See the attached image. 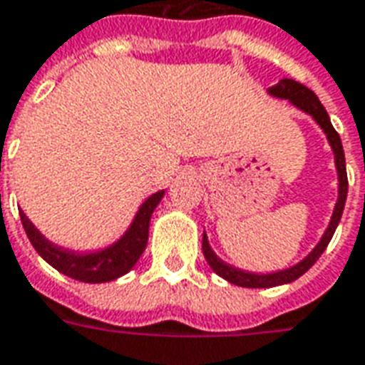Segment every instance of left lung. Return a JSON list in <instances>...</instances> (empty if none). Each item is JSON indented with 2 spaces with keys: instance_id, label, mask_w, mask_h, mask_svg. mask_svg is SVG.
Instances as JSON below:
<instances>
[{
  "instance_id": "obj_1",
  "label": "left lung",
  "mask_w": 365,
  "mask_h": 365,
  "mask_svg": "<svg viewBox=\"0 0 365 365\" xmlns=\"http://www.w3.org/2000/svg\"><path fill=\"white\" fill-rule=\"evenodd\" d=\"M267 93L274 96V98L288 100L292 106H296L298 110H302L304 114L312 115L315 123L323 129L327 141L331 145V150L334 155V168H336V178H339V197H336V203H334L333 215H331V220H329V226L323 232L321 240L315 244L306 257L294 263V265L286 267V269H280V271L272 272H253V271H244L240 267H234L230 263H226L222 259L218 257L217 253L212 251L209 244V237L207 234H203V253L207 263L210 265V269L217 272L218 277H222L224 280H228L232 284L244 286V288H272V286L288 284V282H294L296 279H299L307 269H312V265L321 257V253L325 251V247L331 242L336 226L341 222L342 210H344V203H346V193H348V178H346V162H344V150H342V143L339 133L334 131L333 123H331V118L327 114L325 106L321 104L319 98L315 96L313 91H309L307 86H304L302 83L294 79H282L279 81L274 86H269Z\"/></svg>"
}]
</instances>
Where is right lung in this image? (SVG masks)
Listing matches in <instances>:
<instances>
[{
	"label": "right lung",
	"mask_w": 365,
	"mask_h": 365,
	"mask_svg": "<svg viewBox=\"0 0 365 365\" xmlns=\"http://www.w3.org/2000/svg\"><path fill=\"white\" fill-rule=\"evenodd\" d=\"M162 197H164V190L147 197L139 210L135 212L128 230L102 250L75 251L53 244L31 222V218L26 217L23 210H21V222L36 253L48 265H52L61 274L75 280L98 284V282H110L128 274L139 261L147 247L150 217Z\"/></svg>",
	"instance_id": "right-lung-1"
}]
</instances>
